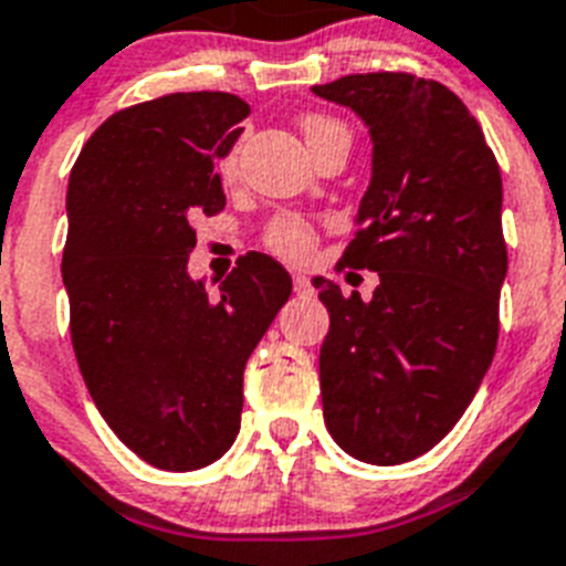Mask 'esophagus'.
Wrapping results in <instances>:
<instances>
[{
    "label": "esophagus",
    "mask_w": 566,
    "mask_h": 566,
    "mask_svg": "<svg viewBox=\"0 0 566 566\" xmlns=\"http://www.w3.org/2000/svg\"><path fill=\"white\" fill-rule=\"evenodd\" d=\"M293 290H296V296H313V284L304 273H293Z\"/></svg>",
    "instance_id": "esophagus-1"
}]
</instances>
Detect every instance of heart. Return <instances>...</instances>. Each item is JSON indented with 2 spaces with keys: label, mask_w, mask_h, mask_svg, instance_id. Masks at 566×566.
<instances>
[{
  "label": "heart",
  "mask_w": 566,
  "mask_h": 566,
  "mask_svg": "<svg viewBox=\"0 0 566 566\" xmlns=\"http://www.w3.org/2000/svg\"><path fill=\"white\" fill-rule=\"evenodd\" d=\"M302 130H304V139L307 145L322 136H331V134H347L336 119H327V116H307L302 122ZM222 176H233L235 174V154H228L219 165ZM264 242L273 253H279L282 259H290V262H302L307 259L316 244V235H313V228L304 222L302 216H293V213H284L276 216L273 222H270L268 233H264Z\"/></svg>",
  "instance_id": "heart-1"
}]
</instances>
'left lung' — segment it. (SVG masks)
<instances>
[{
    "instance_id": "1",
    "label": "left lung",
    "mask_w": 566,
    "mask_h": 566,
    "mask_svg": "<svg viewBox=\"0 0 566 566\" xmlns=\"http://www.w3.org/2000/svg\"><path fill=\"white\" fill-rule=\"evenodd\" d=\"M313 93L370 130V185L342 264L378 273L370 302L313 279L331 313L318 353L324 424L353 459L401 464L453 430L493 361L507 276L501 170L479 122L439 82L353 73Z\"/></svg>"
}]
</instances>
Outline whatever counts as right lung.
I'll use <instances>...</instances> for the list:
<instances>
[{"label": "right lung", "instance_id": "obj_1", "mask_svg": "<svg viewBox=\"0 0 566 566\" xmlns=\"http://www.w3.org/2000/svg\"><path fill=\"white\" fill-rule=\"evenodd\" d=\"M248 113L213 91L142 102L87 139L67 181L62 279L78 370L111 430L170 473L228 453L244 365L293 290L255 250L216 293L188 273L190 222L224 208L213 165Z\"/></svg>", "mask_w": 566, "mask_h": 566}]
</instances>
